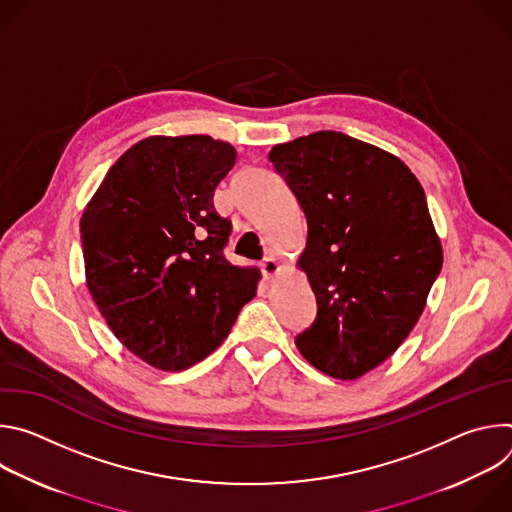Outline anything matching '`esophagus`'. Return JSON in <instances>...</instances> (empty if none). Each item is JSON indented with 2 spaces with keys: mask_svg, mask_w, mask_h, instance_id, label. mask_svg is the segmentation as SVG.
<instances>
[{
  "mask_svg": "<svg viewBox=\"0 0 512 512\" xmlns=\"http://www.w3.org/2000/svg\"><path fill=\"white\" fill-rule=\"evenodd\" d=\"M261 271L265 277H273L279 271V263L273 257H265L261 263Z\"/></svg>",
  "mask_w": 512,
  "mask_h": 512,
  "instance_id": "1",
  "label": "esophagus"
}]
</instances>
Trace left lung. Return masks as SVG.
I'll use <instances>...</instances> for the list:
<instances>
[{
    "label": "left lung",
    "mask_w": 512,
    "mask_h": 512,
    "mask_svg": "<svg viewBox=\"0 0 512 512\" xmlns=\"http://www.w3.org/2000/svg\"><path fill=\"white\" fill-rule=\"evenodd\" d=\"M269 162L308 223L298 265L318 312L296 346L318 371L358 379L401 346L442 271L425 192L399 158L340 131L279 143Z\"/></svg>",
    "instance_id": "1"
}]
</instances>
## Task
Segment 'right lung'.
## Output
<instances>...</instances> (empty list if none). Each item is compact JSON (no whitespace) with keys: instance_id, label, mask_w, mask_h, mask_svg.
I'll return each mask as SVG.
<instances>
[{"instance_id":"add662e5","label":"right lung","mask_w":512,"mask_h":512,"mask_svg":"<svg viewBox=\"0 0 512 512\" xmlns=\"http://www.w3.org/2000/svg\"><path fill=\"white\" fill-rule=\"evenodd\" d=\"M237 152L210 135L141 139L111 166L81 218L87 287L135 356L182 371L221 344L259 271L231 265L229 218L212 204Z\"/></svg>"}]
</instances>
